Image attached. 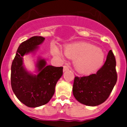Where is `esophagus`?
<instances>
[{
	"label": "esophagus",
	"instance_id": "1",
	"mask_svg": "<svg viewBox=\"0 0 127 127\" xmlns=\"http://www.w3.org/2000/svg\"><path fill=\"white\" fill-rule=\"evenodd\" d=\"M69 67H67V66H63V71L65 72V71H69Z\"/></svg>",
	"mask_w": 127,
	"mask_h": 127
}]
</instances>
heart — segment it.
<instances>
[{
	"label": "heart",
	"instance_id": "1",
	"mask_svg": "<svg viewBox=\"0 0 127 127\" xmlns=\"http://www.w3.org/2000/svg\"><path fill=\"white\" fill-rule=\"evenodd\" d=\"M53 53L58 57L63 58L57 48H53ZM65 54L69 58L75 60L74 66L79 72L89 74L98 69L104 60L102 50L88 43H79L67 47Z\"/></svg>",
	"mask_w": 127,
	"mask_h": 127
}]
</instances>
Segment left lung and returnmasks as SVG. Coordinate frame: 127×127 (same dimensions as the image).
<instances>
[{"instance_id":"8db88e82","label":"left lung","mask_w":127,"mask_h":127,"mask_svg":"<svg viewBox=\"0 0 127 127\" xmlns=\"http://www.w3.org/2000/svg\"><path fill=\"white\" fill-rule=\"evenodd\" d=\"M116 61L112 50L106 61L96 74L79 77L75 76L72 92L79 103L89 106L101 104L108 98L116 85L117 74Z\"/></svg>"}]
</instances>
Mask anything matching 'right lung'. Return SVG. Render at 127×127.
Here are the masks:
<instances>
[{"mask_svg":"<svg viewBox=\"0 0 127 127\" xmlns=\"http://www.w3.org/2000/svg\"><path fill=\"white\" fill-rule=\"evenodd\" d=\"M41 36H34L19 46L11 67V85L18 99L28 107H36L49 102L55 93L58 80L63 75V67L47 66L45 60L37 61V75H33L23 66V56L33 53L44 41Z\"/></svg>","mask_w":127,"mask_h":127,"instance_id":"obj_1","label":"right lung"}]
</instances>
